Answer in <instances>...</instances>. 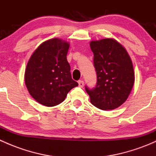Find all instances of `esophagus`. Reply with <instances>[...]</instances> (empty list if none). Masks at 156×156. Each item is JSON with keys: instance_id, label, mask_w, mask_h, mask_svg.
Listing matches in <instances>:
<instances>
[{"instance_id": "34e87169", "label": "esophagus", "mask_w": 156, "mask_h": 156, "mask_svg": "<svg viewBox=\"0 0 156 156\" xmlns=\"http://www.w3.org/2000/svg\"><path fill=\"white\" fill-rule=\"evenodd\" d=\"M84 85V81H81V80H80V81H78V86H79L80 87H83Z\"/></svg>"}]
</instances>
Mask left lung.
<instances>
[{
	"mask_svg": "<svg viewBox=\"0 0 156 156\" xmlns=\"http://www.w3.org/2000/svg\"><path fill=\"white\" fill-rule=\"evenodd\" d=\"M90 46L97 79L93 89L85 86L91 103L102 110L118 108L126 101L134 83L130 56L122 44L112 38L93 41Z\"/></svg>",
	"mask_w": 156,
	"mask_h": 156,
	"instance_id": "1",
	"label": "left lung"
}]
</instances>
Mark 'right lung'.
<instances>
[{"label": "right lung", "mask_w": 156, "mask_h": 156, "mask_svg": "<svg viewBox=\"0 0 156 156\" xmlns=\"http://www.w3.org/2000/svg\"><path fill=\"white\" fill-rule=\"evenodd\" d=\"M69 44L59 38L46 41L30 57L25 82L31 97L41 104L54 106L78 85L72 78L66 55Z\"/></svg>", "instance_id": "right-lung-1"}]
</instances>
